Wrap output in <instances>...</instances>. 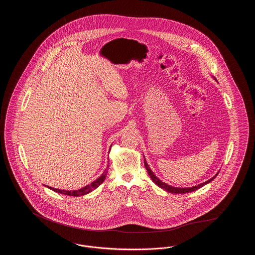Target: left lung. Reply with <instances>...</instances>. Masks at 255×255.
<instances>
[{
	"label": "left lung",
	"instance_id": "obj_1",
	"mask_svg": "<svg viewBox=\"0 0 255 255\" xmlns=\"http://www.w3.org/2000/svg\"><path fill=\"white\" fill-rule=\"evenodd\" d=\"M144 165H145L146 170H147V172H148V175L150 176V178L152 179V181H153V182H155V183H156L158 186H159V187H161L162 189L166 190L167 192L174 193V194H183V193H189V192L195 191V190H197L198 188H201L202 186H204V185L206 184V183H208V182L213 181V180L216 178V176L219 174V173H217L213 178H211L210 180L206 181V182H203V183H201V184H199V185L192 186V187H184V188H180V187H174V186H171V185H168V184H167V183H165V182H161V181L158 179V177H156V175L153 173V171L150 169V167H149V165L147 164L145 159H144Z\"/></svg>",
	"mask_w": 255,
	"mask_h": 255
}]
</instances>
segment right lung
Masks as SVG:
<instances>
[{
	"label": "right lung",
	"mask_w": 255,
	"mask_h": 255,
	"mask_svg": "<svg viewBox=\"0 0 255 255\" xmlns=\"http://www.w3.org/2000/svg\"><path fill=\"white\" fill-rule=\"evenodd\" d=\"M109 167V166H107ZM106 175H107V171H104V173L97 179V181L92 182L91 184L89 185H86L85 187L81 188V189H78V190H73V191H65V190H60V189H56V188H51L49 187L51 190L57 192V193H61V194L68 195V196H73V197H77V196H82V195L88 194L90 193L91 191H93L94 189H96L97 186H99L102 182H104L105 178H106Z\"/></svg>",
	"instance_id": "obj_1"
}]
</instances>
